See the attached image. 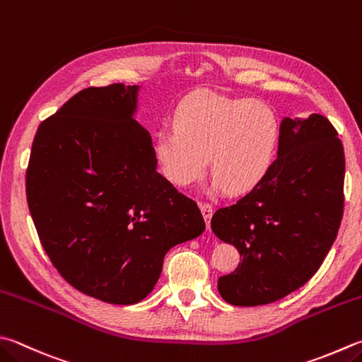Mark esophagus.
I'll list each match as a JSON object with an SVG mask.
<instances>
[{
    "label": "esophagus",
    "instance_id": "34e87169",
    "mask_svg": "<svg viewBox=\"0 0 362 362\" xmlns=\"http://www.w3.org/2000/svg\"><path fill=\"white\" fill-rule=\"evenodd\" d=\"M200 209H202V214L204 217V222H206V227L209 228L211 217H213V204L203 202V203H200Z\"/></svg>",
    "mask_w": 362,
    "mask_h": 362
}]
</instances>
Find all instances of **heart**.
<instances>
[{
	"instance_id": "b5f03b06",
	"label": "heart",
	"mask_w": 362,
	"mask_h": 362,
	"mask_svg": "<svg viewBox=\"0 0 362 362\" xmlns=\"http://www.w3.org/2000/svg\"><path fill=\"white\" fill-rule=\"evenodd\" d=\"M277 143L279 119L268 104L202 90L181 102L173 127L156 135L154 156L181 187L202 178L208 156L213 187L240 194L264 178Z\"/></svg>"
}]
</instances>
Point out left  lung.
I'll use <instances>...</instances> for the list:
<instances>
[{
  "instance_id": "1",
  "label": "left lung",
  "mask_w": 362,
  "mask_h": 362,
  "mask_svg": "<svg viewBox=\"0 0 362 362\" xmlns=\"http://www.w3.org/2000/svg\"><path fill=\"white\" fill-rule=\"evenodd\" d=\"M345 154L328 118H285L277 159L243 199L219 208L211 228L241 262L219 277L231 305L279 301L309 281L336 240L344 216Z\"/></svg>"
}]
</instances>
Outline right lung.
<instances>
[{"instance_id":"obj_1","label":"right lung","mask_w":362,"mask_h":362,"mask_svg":"<svg viewBox=\"0 0 362 362\" xmlns=\"http://www.w3.org/2000/svg\"><path fill=\"white\" fill-rule=\"evenodd\" d=\"M137 85L90 86L44 119L26 168L40 244L66 282L110 304L154 288L163 257L204 230L197 203L158 173L134 119Z\"/></svg>"}]
</instances>
